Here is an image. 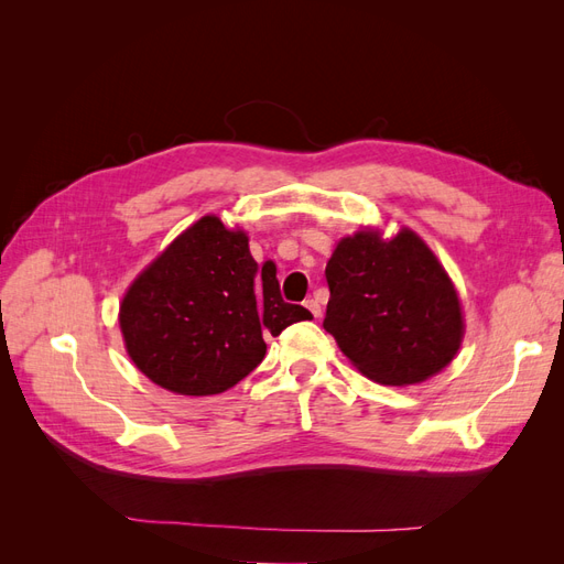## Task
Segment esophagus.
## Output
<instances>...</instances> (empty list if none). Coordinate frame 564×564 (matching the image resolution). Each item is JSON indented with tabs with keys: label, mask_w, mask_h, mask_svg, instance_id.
<instances>
[{
	"label": "esophagus",
	"mask_w": 564,
	"mask_h": 564,
	"mask_svg": "<svg viewBox=\"0 0 564 564\" xmlns=\"http://www.w3.org/2000/svg\"><path fill=\"white\" fill-rule=\"evenodd\" d=\"M305 308L311 311L313 317H319V315H322V305H319L317 299H308V301H305Z\"/></svg>",
	"instance_id": "34e87169"
}]
</instances>
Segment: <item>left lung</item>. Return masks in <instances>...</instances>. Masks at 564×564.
Listing matches in <instances>:
<instances>
[{
	"mask_svg": "<svg viewBox=\"0 0 564 564\" xmlns=\"http://www.w3.org/2000/svg\"><path fill=\"white\" fill-rule=\"evenodd\" d=\"M327 329L367 379L412 386L445 369L464 338L456 289L421 237L402 228L344 237L327 263Z\"/></svg>",
	"mask_w": 564,
	"mask_h": 564,
	"instance_id": "obj_1",
	"label": "left lung"
}]
</instances>
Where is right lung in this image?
I'll list each match as a JSON object with an SVG mask.
<instances>
[{
    "label": "right lung",
    "instance_id": "right-lung-1",
    "mask_svg": "<svg viewBox=\"0 0 564 564\" xmlns=\"http://www.w3.org/2000/svg\"><path fill=\"white\" fill-rule=\"evenodd\" d=\"M280 294L275 263L259 268L242 230L202 216L152 261L119 305L127 352L178 395H216L265 357V334L311 319Z\"/></svg>",
    "mask_w": 564,
    "mask_h": 564
}]
</instances>
